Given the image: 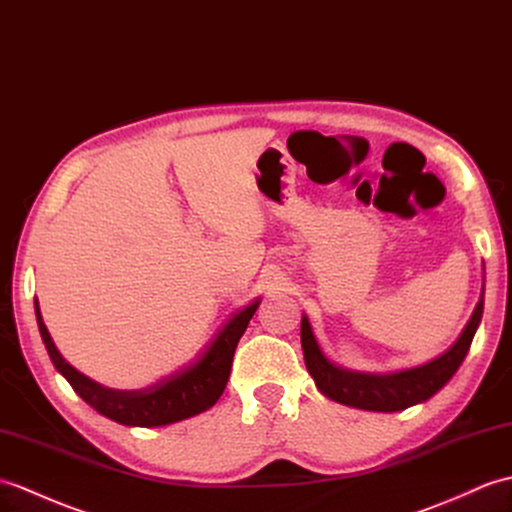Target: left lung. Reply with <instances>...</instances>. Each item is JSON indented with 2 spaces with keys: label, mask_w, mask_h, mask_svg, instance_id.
Masks as SVG:
<instances>
[{
  "label": "left lung",
  "mask_w": 512,
  "mask_h": 512,
  "mask_svg": "<svg viewBox=\"0 0 512 512\" xmlns=\"http://www.w3.org/2000/svg\"><path fill=\"white\" fill-rule=\"evenodd\" d=\"M482 312H484V285H482L480 301L475 305L465 331H462L460 338L454 342V347L447 349L443 355H438V358L432 362L417 368H406V371H397V373L349 371V368H342L331 360H327V355L316 342L310 320H307V316H303L301 344H303L305 366L314 377L316 388L323 392L325 397L344 403V406L371 410V412L406 410L436 395V392L441 390L451 377H454L462 360L467 358L475 329H478L482 320Z\"/></svg>",
  "instance_id": "left-lung-1"
}]
</instances>
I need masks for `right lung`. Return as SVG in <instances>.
<instances>
[{
	"instance_id": "add662e5",
	"label": "right lung",
	"mask_w": 512,
	"mask_h": 512,
	"mask_svg": "<svg viewBox=\"0 0 512 512\" xmlns=\"http://www.w3.org/2000/svg\"><path fill=\"white\" fill-rule=\"evenodd\" d=\"M259 303L261 299H255L244 310L233 314L229 323L209 342V347L198 355L196 362L141 390L106 388L76 371L56 349L50 331L43 323L37 299H34V312H37L41 338L54 368L93 410L122 425L159 427L196 417V414L209 410L220 399L229 382L237 342H240L248 323H251Z\"/></svg>"
}]
</instances>
